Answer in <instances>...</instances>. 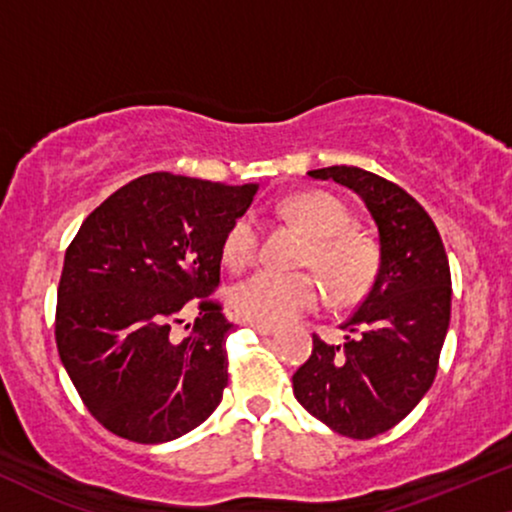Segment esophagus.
I'll return each mask as SVG.
<instances>
[{"label":"esophagus","mask_w":512,"mask_h":512,"mask_svg":"<svg viewBox=\"0 0 512 512\" xmlns=\"http://www.w3.org/2000/svg\"><path fill=\"white\" fill-rule=\"evenodd\" d=\"M245 326H250L252 331H257L260 335H274L276 333V328L274 326H267V323H252V321H248V323H245Z\"/></svg>","instance_id":"obj_1"}]
</instances>
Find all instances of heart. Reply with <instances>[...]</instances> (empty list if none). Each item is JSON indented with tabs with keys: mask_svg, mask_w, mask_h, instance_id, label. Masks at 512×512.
<instances>
[{
	"mask_svg": "<svg viewBox=\"0 0 512 512\" xmlns=\"http://www.w3.org/2000/svg\"><path fill=\"white\" fill-rule=\"evenodd\" d=\"M286 215L312 236V248L304 262L319 271L335 295H359L371 281L375 269L373 248L364 238L347 234L349 212L328 193L309 191L290 198ZM260 250V224L252 215H241L224 234L222 257L231 269H243L255 262ZM234 312L245 321L278 326L314 312L321 302V286L304 271L260 269L238 281L229 293Z\"/></svg>",
	"mask_w": 512,
	"mask_h": 512,
	"instance_id": "obj_1",
	"label": "heart"
}]
</instances>
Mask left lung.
<instances>
[{"label":"left lung","instance_id":"8db88e82","mask_svg":"<svg viewBox=\"0 0 512 512\" xmlns=\"http://www.w3.org/2000/svg\"><path fill=\"white\" fill-rule=\"evenodd\" d=\"M364 200L378 226V271L345 342L314 335L293 375L295 399L338 435L371 439L416 409L435 380L451 319V271L439 231L416 198L359 167L307 172Z\"/></svg>","mask_w":512,"mask_h":512}]
</instances>
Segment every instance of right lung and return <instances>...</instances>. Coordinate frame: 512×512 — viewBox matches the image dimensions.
Returning <instances> with one entry per match:
<instances>
[{
  "label": "right lung",
  "mask_w": 512,
  "mask_h": 512,
  "mask_svg": "<svg viewBox=\"0 0 512 512\" xmlns=\"http://www.w3.org/2000/svg\"><path fill=\"white\" fill-rule=\"evenodd\" d=\"M255 193L257 184L153 172L82 222L58 283L56 345L84 406L113 435L172 442L222 401L234 323L208 295L226 229ZM189 306L199 309L194 331L174 341L171 321Z\"/></svg>",
  "instance_id": "right-lung-1"
}]
</instances>
